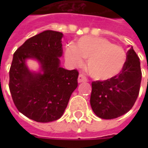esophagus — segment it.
<instances>
[{
	"label": "esophagus",
	"mask_w": 148,
	"mask_h": 148,
	"mask_svg": "<svg viewBox=\"0 0 148 148\" xmlns=\"http://www.w3.org/2000/svg\"><path fill=\"white\" fill-rule=\"evenodd\" d=\"M87 82V79L86 78V77L82 75V74H80L79 76H78V82L79 83H82V82Z\"/></svg>",
	"instance_id": "esophagus-1"
}]
</instances>
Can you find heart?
Returning a JSON list of instances; mask_svg holds the SVG:
<instances>
[{
  "label": "heart",
  "mask_w": 148,
  "mask_h": 148,
  "mask_svg": "<svg viewBox=\"0 0 148 148\" xmlns=\"http://www.w3.org/2000/svg\"><path fill=\"white\" fill-rule=\"evenodd\" d=\"M66 62L72 66L82 65L87 58L86 68L90 76L99 82H106L119 76L127 63L124 50L105 38L84 36L77 45L69 44L65 51Z\"/></svg>",
  "instance_id": "b5f03b06"
}]
</instances>
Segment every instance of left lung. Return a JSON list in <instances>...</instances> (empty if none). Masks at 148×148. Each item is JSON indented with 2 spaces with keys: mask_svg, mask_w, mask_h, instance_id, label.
<instances>
[{
  "mask_svg": "<svg viewBox=\"0 0 148 148\" xmlns=\"http://www.w3.org/2000/svg\"><path fill=\"white\" fill-rule=\"evenodd\" d=\"M127 63L122 72L106 82H93L90 106L97 116L112 119L132 109L138 96L142 71L140 61L131 47L127 53Z\"/></svg>",
  "mask_w": 148,
  "mask_h": 148,
  "instance_id": "8db88e82",
  "label": "left lung"
}]
</instances>
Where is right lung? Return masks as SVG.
Segmentation results:
<instances>
[{"instance_id": "obj_1", "label": "right lung", "mask_w": 148, "mask_h": 148, "mask_svg": "<svg viewBox=\"0 0 148 148\" xmlns=\"http://www.w3.org/2000/svg\"><path fill=\"white\" fill-rule=\"evenodd\" d=\"M62 33L46 30L27 39L15 51L10 69L9 87L18 110L36 122L49 123L62 116L77 89L78 71L60 66ZM28 59L36 60L38 72L30 71Z\"/></svg>"}]
</instances>
